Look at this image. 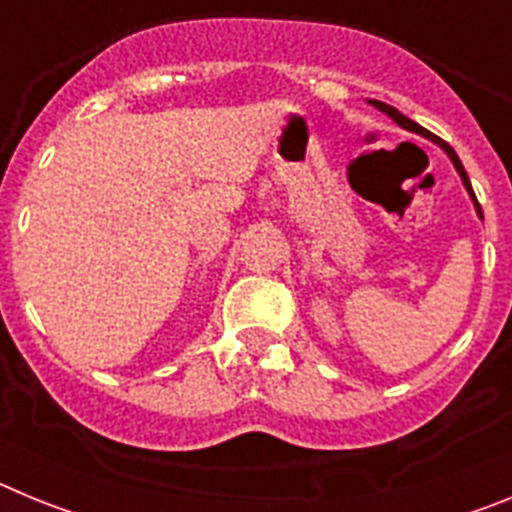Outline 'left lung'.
Segmentation results:
<instances>
[{
	"label": "left lung",
	"mask_w": 512,
	"mask_h": 512,
	"mask_svg": "<svg viewBox=\"0 0 512 512\" xmlns=\"http://www.w3.org/2000/svg\"><path fill=\"white\" fill-rule=\"evenodd\" d=\"M369 104H372V107H377L379 112H384V115L390 117L392 122H397V125H400L402 130H410V133H415V135H423V138H428V140H431V143H436V146L441 148V151L446 153V156L451 158V164H454L456 174L461 176V184H464V189H467V194H469V200H472V205H474V212H477V215H479V220H482V207H479L477 197H474L472 182H469L467 171H464V166H461V161H459V156H456V151H454V148H451L449 143H446V140L436 138V135H433L431 130L420 128L418 122H413V120H410V117H405V115H402V112H400V110H395V107H392V104H387V102H379V99H369Z\"/></svg>",
	"instance_id": "left-lung-1"
}]
</instances>
